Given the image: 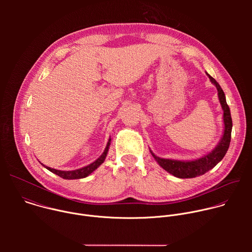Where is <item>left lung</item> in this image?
<instances>
[{"label": "left lung", "instance_id": "1", "mask_svg": "<svg viewBox=\"0 0 252 252\" xmlns=\"http://www.w3.org/2000/svg\"><path fill=\"white\" fill-rule=\"evenodd\" d=\"M206 75L209 78L210 82L218 89L219 99L221 105V109L223 111V126H224L223 133L218 145L215 146V148L211 152L207 153L206 155H203L201 158H198L192 160H176L171 158H162L157 157L150 150L152 156L155 158L157 162L164 170H166L167 172H169L170 174L178 178H192V177H196L204 174L205 172L213 168L224 158L229 148L230 138H231V129H232V120H231L230 110L226 103L225 94L221 87L210 75H208L207 73Z\"/></svg>", "mask_w": 252, "mask_h": 252}]
</instances>
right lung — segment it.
<instances>
[{
    "mask_svg": "<svg viewBox=\"0 0 252 252\" xmlns=\"http://www.w3.org/2000/svg\"><path fill=\"white\" fill-rule=\"evenodd\" d=\"M111 137L109 139V141H107L106 143V147L104 149V152L102 153V155L96 159L94 160V162H92L91 164L87 165V166H84L82 168H79V169H75V170H59V169H55V168H52V167H49V166H46L43 165L49 169L50 171H52L53 173L64 178V179H79V178H84V177H87L89 176L93 171H94L105 159L106 156H107V152H109V149H110V146H111Z\"/></svg>",
    "mask_w": 252,
    "mask_h": 252,
    "instance_id": "add662e5",
    "label": "right lung"
}]
</instances>
